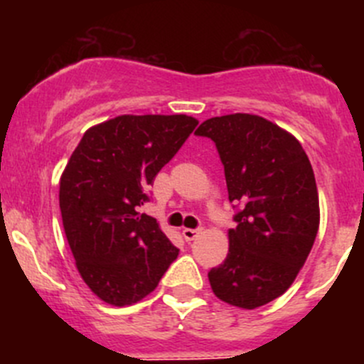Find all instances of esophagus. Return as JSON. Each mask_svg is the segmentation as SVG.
Here are the masks:
<instances>
[{"label":"esophagus","instance_id":"obj_1","mask_svg":"<svg viewBox=\"0 0 364 364\" xmlns=\"http://www.w3.org/2000/svg\"><path fill=\"white\" fill-rule=\"evenodd\" d=\"M200 233H201V230H193V228H183L182 230V237L187 240V242H191V240L196 239Z\"/></svg>","mask_w":364,"mask_h":364}]
</instances>
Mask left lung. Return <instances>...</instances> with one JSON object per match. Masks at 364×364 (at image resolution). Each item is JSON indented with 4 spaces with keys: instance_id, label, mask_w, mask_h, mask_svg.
I'll return each mask as SVG.
<instances>
[{
    "instance_id": "1",
    "label": "left lung",
    "mask_w": 364,
    "mask_h": 364,
    "mask_svg": "<svg viewBox=\"0 0 364 364\" xmlns=\"http://www.w3.org/2000/svg\"><path fill=\"white\" fill-rule=\"evenodd\" d=\"M218 146L230 201L240 210L228 255L208 272L225 303L255 309L290 289L320 225L311 163L296 136L258 114L233 113L196 129Z\"/></svg>"
}]
</instances>
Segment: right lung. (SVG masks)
Segmentation results:
<instances>
[{"label": "right lung", "instance_id": "obj_1", "mask_svg": "<svg viewBox=\"0 0 364 364\" xmlns=\"http://www.w3.org/2000/svg\"><path fill=\"white\" fill-rule=\"evenodd\" d=\"M196 125L187 114H120L90 127L72 152L60 178L63 230L82 282L104 303L141 301L177 258L138 207Z\"/></svg>", "mask_w": 364, "mask_h": 364}]
</instances>
